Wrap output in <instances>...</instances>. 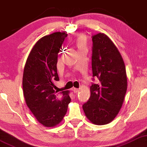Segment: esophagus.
I'll return each mask as SVG.
<instances>
[{
  "mask_svg": "<svg viewBox=\"0 0 147 147\" xmlns=\"http://www.w3.org/2000/svg\"><path fill=\"white\" fill-rule=\"evenodd\" d=\"M72 91H73V92H74V93H77V92H79V89H77V88H74L73 90H72Z\"/></svg>",
  "mask_w": 147,
  "mask_h": 147,
  "instance_id": "1",
  "label": "esophagus"
}]
</instances>
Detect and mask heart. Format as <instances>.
<instances>
[{
    "label": "heart",
    "mask_w": 147,
    "mask_h": 147,
    "mask_svg": "<svg viewBox=\"0 0 147 147\" xmlns=\"http://www.w3.org/2000/svg\"><path fill=\"white\" fill-rule=\"evenodd\" d=\"M77 45L78 46V48L86 47V40H85V37L83 36H79L77 40Z\"/></svg>",
    "instance_id": "1"
}]
</instances>
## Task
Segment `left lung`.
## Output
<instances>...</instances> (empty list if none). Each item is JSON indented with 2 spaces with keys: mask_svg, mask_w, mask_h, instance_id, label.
I'll list each match as a JSON object with an SVG mask.
<instances>
[{
  "mask_svg": "<svg viewBox=\"0 0 147 147\" xmlns=\"http://www.w3.org/2000/svg\"><path fill=\"white\" fill-rule=\"evenodd\" d=\"M93 77L90 98L83 105L87 118L95 125L111 123L123 105L127 87L125 66L115 45L104 33L92 36Z\"/></svg>",
  "mask_w": 147,
  "mask_h": 147,
  "instance_id": "obj_1",
  "label": "left lung"
}]
</instances>
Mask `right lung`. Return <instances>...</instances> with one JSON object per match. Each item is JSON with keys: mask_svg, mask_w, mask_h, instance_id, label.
Returning a JSON list of instances; mask_svg holds the SVG:
<instances>
[{"mask_svg": "<svg viewBox=\"0 0 147 147\" xmlns=\"http://www.w3.org/2000/svg\"><path fill=\"white\" fill-rule=\"evenodd\" d=\"M67 35L57 32L40 38L30 52L24 66L22 85L26 103L45 127L58 125L71 101L69 91H63L58 96L53 90L55 81H59L57 55Z\"/></svg>", "mask_w": 147, "mask_h": 147, "instance_id": "add662e5", "label": "right lung"}]
</instances>
